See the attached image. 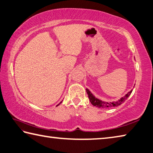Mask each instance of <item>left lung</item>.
Segmentation results:
<instances>
[{
    "label": "left lung",
    "instance_id": "1",
    "mask_svg": "<svg viewBox=\"0 0 153 153\" xmlns=\"http://www.w3.org/2000/svg\"><path fill=\"white\" fill-rule=\"evenodd\" d=\"M132 91V90L128 91V92L124 96L122 97V98H120V99L116 101L105 102V101H102V100H100L99 98H96V97L94 96L88 88H86V92L88 94L89 99H90L91 104L94 105V106L100 108H111L118 106V105H120L123 103H124L125 100H126L127 98H128L130 94H131Z\"/></svg>",
    "mask_w": 153,
    "mask_h": 153
}]
</instances>
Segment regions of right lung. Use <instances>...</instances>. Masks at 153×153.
I'll use <instances>...</instances> for the list:
<instances>
[{
	"instance_id": "obj_1",
	"label": "right lung",
	"mask_w": 153,
	"mask_h": 153,
	"mask_svg": "<svg viewBox=\"0 0 153 153\" xmlns=\"http://www.w3.org/2000/svg\"><path fill=\"white\" fill-rule=\"evenodd\" d=\"M62 102H60V103H59V104H58V105H59V104H61V103H62Z\"/></svg>"
}]
</instances>
